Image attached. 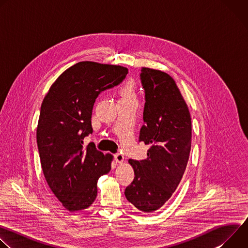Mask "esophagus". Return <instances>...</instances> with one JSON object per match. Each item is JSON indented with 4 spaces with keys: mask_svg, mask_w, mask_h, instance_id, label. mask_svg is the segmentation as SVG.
Wrapping results in <instances>:
<instances>
[{
    "mask_svg": "<svg viewBox=\"0 0 248 248\" xmlns=\"http://www.w3.org/2000/svg\"><path fill=\"white\" fill-rule=\"evenodd\" d=\"M115 160H116V162H117V163L122 164V163H124V155H123V154L118 153V154H116V155H115Z\"/></svg>",
    "mask_w": 248,
    "mask_h": 248,
    "instance_id": "1",
    "label": "esophagus"
}]
</instances>
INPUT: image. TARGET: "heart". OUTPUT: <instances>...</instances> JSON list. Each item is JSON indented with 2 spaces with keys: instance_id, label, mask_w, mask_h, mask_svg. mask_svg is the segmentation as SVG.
Returning a JSON list of instances; mask_svg holds the SVG:
<instances>
[{
  "instance_id": "obj_1",
  "label": "heart",
  "mask_w": 248,
  "mask_h": 248,
  "mask_svg": "<svg viewBox=\"0 0 248 248\" xmlns=\"http://www.w3.org/2000/svg\"><path fill=\"white\" fill-rule=\"evenodd\" d=\"M122 99H135V83L132 79H128L121 89Z\"/></svg>"
}]
</instances>
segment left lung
<instances>
[{"label": "left lung", "instance_id": "obj_1", "mask_svg": "<svg viewBox=\"0 0 248 248\" xmlns=\"http://www.w3.org/2000/svg\"><path fill=\"white\" fill-rule=\"evenodd\" d=\"M140 77L146 102L139 141L150 147L146 159L128 160L135 176L124 195L139 211L152 213L170 198L183 179L191 148V117L170 76L142 67Z\"/></svg>", "mask_w": 248, "mask_h": 248}]
</instances>
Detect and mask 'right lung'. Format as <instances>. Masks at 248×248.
<instances>
[{"instance_id": "obj_1", "label": "right lung", "mask_w": 248, "mask_h": 248, "mask_svg": "<svg viewBox=\"0 0 248 248\" xmlns=\"http://www.w3.org/2000/svg\"><path fill=\"white\" fill-rule=\"evenodd\" d=\"M127 67L79 62L68 67L43 99L36 130L40 162L52 192L69 212L87 209L97 182L111 170L114 156L83 139L92 132L93 105L100 92L121 83Z\"/></svg>"}]
</instances>
